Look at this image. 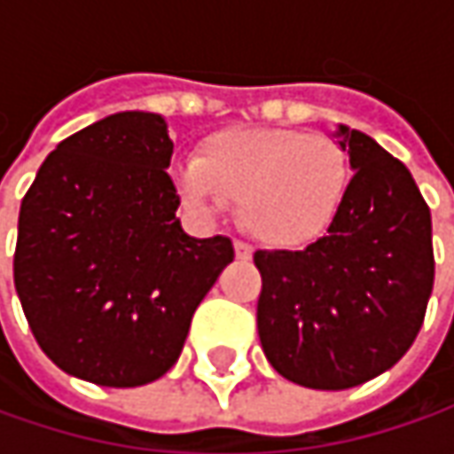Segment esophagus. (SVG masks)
I'll use <instances>...</instances> for the list:
<instances>
[{
	"label": "esophagus",
	"instance_id": "1",
	"mask_svg": "<svg viewBox=\"0 0 454 454\" xmlns=\"http://www.w3.org/2000/svg\"><path fill=\"white\" fill-rule=\"evenodd\" d=\"M235 254H237V260H250V257H253V247H250L247 242H239V239H237Z\"/></svg>",
	"mask_w": 454,
	"mask_h": 454
}]
</instances>
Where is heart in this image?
<instances>
[{
	"instance_id": "obj_1",
	"label": "heart",
	"mask_w": 454,
	"mask_h": 454,
	"mask_svg": "<svg viewBox=\"0 0 454 454\" xmlns=\"http://www.w3.org/2000/svg\"><path fill=\"white\" fill-rule=\"evenodd\" d=\"M351 182L348 151L328 133L232 126L209 133L176 168L179 194L201 212L239 204V222L275 250L328 232Z\"/></svg>"
}]
</instances>
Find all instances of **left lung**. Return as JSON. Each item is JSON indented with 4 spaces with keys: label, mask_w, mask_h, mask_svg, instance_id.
<instances>
[{
    "label": "left lung",
    "mask_w": 454,
    "mask_h": 454,
    "mask_svg": "<svg viewBox=\"0 0 454 454\" xmlns=\"http://www.w3.org/2000/svg\"><path fill=\"white\" fill-rule=\"evenodd\" d=\"M356 171L339 217L305 250H257V333L272 369L339 392L392 369L417 339L434 283L432 217L410 168L339 126Z\"/></svg>",
    "instance_id": "obj_1"
}]
</instances>
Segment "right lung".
I'll return each mask as SVG.
<instances>
[{
  "mask_svg": "<svg viewBox=\"0 0 454 454\" xmlns=\"http://www.w3.org/2000/svg\"><path fill=\"white\" fill-rule=\"evenodd\" d=\"M159 114L123 111L67 136L20 207L14 288L44 354L98 387H141L182 354L197 305L235 260L230 237L176 219Z\"/></svg>",
  "mask_w": 454,
  "mask_h": 454,
  "instance_id": "obj_1",
  "label": "right lung"
}]
</instances>
